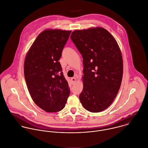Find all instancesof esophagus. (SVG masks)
Listing matches in <instances>:
<instances>
[{
  "instance_id": "1",
  "label": "esophagus",
  "mask_w": 148,
  "mask_h": 148,
  "mask_svg": "<svg viewBox=\"0 0 148 148\" xmlns=\"http://www.w3.org/2000/svg\"><path fill=\"white\" fill-rule=\"evenodd\" d=\"M71 81L72 84H75L76 82V78L75 77H73L71 78Z\"/></svg>"
}]
</instances>
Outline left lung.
<instances>
[{"label": "left lung", "instance_id": "left-lung-1", "mask_svg": "<svg viewBox=\"0 0 148 148\" xmlns=\"http://www.w3.org/2000/svg\"><path fill=\"white\" fill-rule=\"evenodd\" d=\"M70 37L83 58L84 88L79 100L88 111L101 112L112 103L121 86L123 60L120 48L103 27L74 30Z\"/></svg>", "mask_w": 148, "mask_h": 148}]
</instances>
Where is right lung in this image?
<instances>
[{
    "label": "right lung",
    "instance_id": "1",
    "mask_svg": "<svg viewBox=\"0 0 148 148\" xmlns=\"http://www.w3.org/2000/svg\"><path fill=\"white\" fill-rule=\"evenodd\" d=\"M71 30L46 29L41 32L27 51L24 74L30 95L46 112L62 110L70 89L59 62Z\"/></svg>",
    "mask_w": 148,
    "mask_h": 148
}]
</instances>
